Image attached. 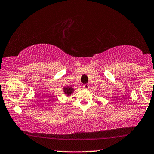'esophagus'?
<instances>
[{"instance_id": "obj_1", "label": "esophagus", "mask_w": 154, "mask_h": 154, "mask_svg": "<svg viewBox=\"0 0 154 154\" xmlns=\"http://www.w3.org/2000/svg\"><path fill=\"white\" fill-rule=\"evenodd\" d=\"M83 87H84V89H88V88H89V85H88V84H84Z\"/></svg>"}]
</instances>
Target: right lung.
<instances>
[{"label": "right lung", "mask_w": 154, "mask_h": 154, "mask_svg": "<svg viewBox=\"0 0 154 154\" xmlns=\"http://www.w3.org/2000/svg\"><path fill=\"white\" fill-rule=\"evenodd\" d=\"M64 92H65V93L67 94V95H70V94H71V93L72 92V88H71V87H67V88H64Z\"/></svg>", "instance_id": "obj_1"}]
</instances>
